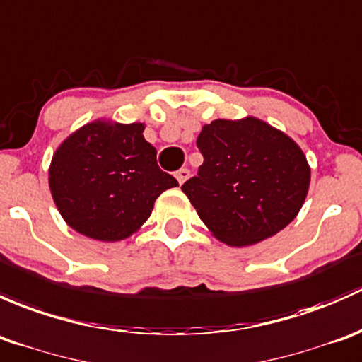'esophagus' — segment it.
Listing matches in <instances>:
<instances>
[{"mask_svg": "<svg viewBox=\"0 0 362 362\" xmlns=\"http://www.w3.org/2000/svg\"><path fill=\"white\" fill-rule=\"evenodd\" d=\"M188 177H189V170L188 169H180L176 173V180H177V182H180V185H182V182L188 180Z\"/></svg>", "mask_w": 362, "mask_h": 362, "instance_id": "obj_1", "label": "esophagus"}]
</instances>
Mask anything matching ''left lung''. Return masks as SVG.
<instances>
[{"label": "left lung", "mask_w": 362, "mask_h": 362, "mask_svg": "<svg viewBox=\"0 0 362 362\" xmlns=\"http://www.w3.org/2000/svg\"><path fill=\"white\" fill-rule=\"evenodd\" d=\"M199 174L181 186L218 240L258 244L289 225L310 185V167L289 136L255 117L202 127Z\"/></svg>", "instance_id": "1"}]
</instances>
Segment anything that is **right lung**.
<instances>
[{
    "label": "right lung",
    "mask_w": 362,
    "mask_h": 362,
    "mask_svg": "<svg viewBox=\"0 0 362 362\" xmlns=\"http://www.w3.org/2000/svg\"><path fill=\"white\" fill-rule=\"evenodd\" d=\"M143 130L144 124L95 120L71 134L52 156V197L78 233L124 240L150 218L160 193L177 186L158 167Z\"/></svg>",
    "instance_id": "obj_1"
}]
</instances>
